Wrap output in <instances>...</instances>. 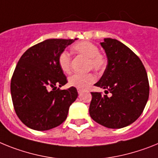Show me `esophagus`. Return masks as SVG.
I'll use <instances>...</instances> for the list:
<instances>
[{"instance_id":"1","label":"esophagus","mask_w":158,"mask_h":158,"mask_svg":"<svg viewBox=\"0 0 158 158\" xmlns=\"http://www.w3.org/2000/svg\"><path fill=\"white\" fill-rule=\"evenodd\" d=\"M83 90H81V89H78V93H79V94H80L81 93L83 92Z\"/></svg>"}]
</instances>
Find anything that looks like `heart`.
Here are the masks:
<instances>
[{
	"label": "heart",
	"instance_id": "heart-1",
	"mask_svg": "<svg viewBox=\"0 0 158 158\" xmlns=\"http://www.w3.org/2000/svg\"><path fill=\"white\" fill-rule=\"evenodd\" d=\"M75 54L83 56L88 60L87 68L96 71H102L106 67V58L99 52V48L90 41H80L71 47ZM58 64L63 72L69 74L71 71V57L69 53L63 52L59 55ZM95 82V76L92 73L75 74L68 78V84L78 89H85Z\"/></svg>",
	"mask_w": 158,
	"mask_h": 158
}]
</instances>
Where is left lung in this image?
Segmentation results:
<instances>
[{"instance_id":"obj_1","label":"left lung","mask_w":158,"mask_h":158,"mask_svg":"<svg viewBox=\"0 0 158 158\" xmlns=\"http://www.w3.org/2000/svg\"><path fill=\"white\" fill-rule=\"evenodd\" d=\"M101 45L107 56V66L94 86L106 89V94L91 92L89 107L96 123L111 129L127 127L143 112L149 98L146 71L138 56L122 42L106 38Z\"/></svg>"}]
</instances>
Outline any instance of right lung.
I'll return each mask as SVG.
<instances>
[{
    "label": "right lung",
    "mask_w": 158,
    "mask_h": 158,
    "mask_svg": "<svg viewBox=\"0 0 158 158\" xmlns=\"http://www.w3.org/2000/svg\"><path fill=\"white\" fill-rule=\"evenodd\" d=\"M74 41L46 40L29 48L16 64L10 85L13 107L20 120L32 130L43 131L60 126L77 98L75 87H57L68 83L59 66V55Z\"/></svg>",
    "instance_id": "add662e5"
}]
</instances>
